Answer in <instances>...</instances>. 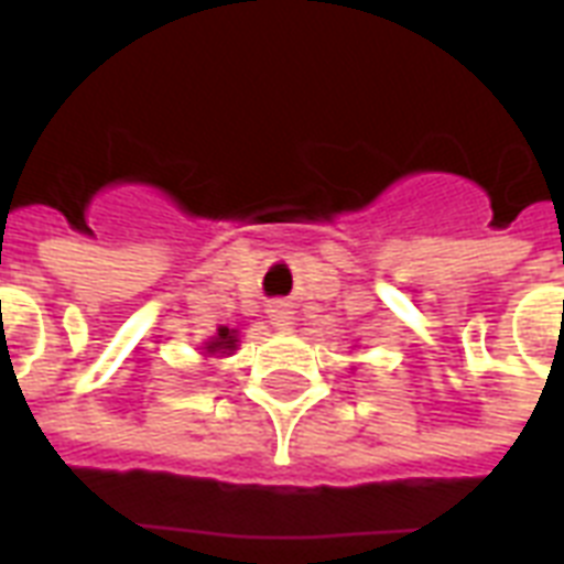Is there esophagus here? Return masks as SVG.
<instances>
[{"label": "esophagus", "instance_id": "34e87169", "mask_svg": "<svg viewBox=\"0 0 564 564\" xmlns=\"http://www.w3.org/2000/svg\"><path fill=\"white\" fill-rule=\"evenodd\" d=\"M269 322H272L274 330H292V307L286 304V301H274V304H269Z\"/></svg>", "mask_w": 564, "mask_h": 564}]
</instances>
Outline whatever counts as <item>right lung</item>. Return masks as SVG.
Masks as SVG:
<instances>
[{"label":"right lung","mask_w":564,"mask_h":564,"mask_svg":"<svg viewBox=\"0 0 564 564\" xmlns=\"http://www.w3.org/2000/svg\"><path fill=\"white\" fill-rule=\"evenodd\" d=\"M237 343H239L237 330L219 327L207 343H202V354L204 357H230V354L237 351Z\"/></svg>","instance_id":"obj_1"}]
</instances>
